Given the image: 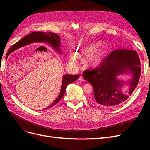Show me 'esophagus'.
Here are the masks:
<instances>
[{
	"mask_svg": "<svg viewBox=\"0 0 150 150\" xmlns=\"http://www.w3.org/2000/svg\"><path fill=\"white\" fill-rule=\"evenodd\" d=\"M78 79H79V81H84V79L83 78V77L82 76H80Z\"/></svg>",
	"mask_w": 150,
	"mask_h": 150,
	"instance_id": "34e87169",
	"label": "esophagus"
}]
</instances>
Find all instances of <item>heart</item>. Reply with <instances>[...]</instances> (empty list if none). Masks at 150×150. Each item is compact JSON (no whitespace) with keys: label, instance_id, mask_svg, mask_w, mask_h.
I'll use <instances>...</instances> for the list:
<instances>
[{"label":"heart","instance_id":"obj_1","mask_svg":"<svg viewBox=\"0 0 150 150\" xmlns=\"http://www.w3.org/2000/svg\"><path fill=\"white\" fill-rule=\"evenodd\" d=\"M101 45V42H96L78 47L75 50L74 54H72L70 56V61L74 62L76 58L82 59L88 55V56L86 57L84 60V66L87 67H91L97 66L102 61L106 54V49L104 48L98 49L96 51L95 50L99 47H100ZM93 51L95 52H93Z\"/></svg>","mask_w":150,"mask_h":150}]
</instances>
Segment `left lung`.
<instances>
[{"label":"left lung","instance_id":"left-lung-1","mask_svg":"<svg viewBox=\"0 0 150 150\" xmlns=\"http://www.w3.org/2000/svg\"><path fill=\"white\" fill-rule=\"evenodd\" d=\"M138 53L128 49H117L104 58L100 67L86 70L83 78L94 89L92 100L104 108H113L126 101L138 84L141 74ZM129 74L128 81L119 80L117 76ZM128 87L123 88V86Z\"/></svg>","mask_w":150,"mask_h":150}]
</instances>
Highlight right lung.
I'll return each mask as SVG.
<instances>
[{"label":"right lung","mask_w":150,"mask_h":150,"mask_svg":"<svg viewBox=\"0 0 150 150\" xmlns=\"http://www.w3.org/2000/svg\"><path fill=\"white\" fill-rule=\"evenodd\" d=\"M34 42L47 43L48 44L51 45L53 47V49H55L57 52H58L59 54L61 53V51L59 48L61 46V40L59 35L52 33H49V32H47V33H44V32H33V33H31L28 35H26L25 37L21 39L15 44H13L7 52L6 58H7L8 55H9L12 52L15 51V50L21 47L25 46L26 45H28ZM79 78V75L66 74L63 76L61 92L59 94L58 97L55 99V101H54L51 105H49V106L43 109L42 110H47V109H49L52 108V106H55L56 104L61 100L62 98L64 96L67 86L74 82V81L78 79Z\"/></svg>","instance_id":"1"}]
</instances>
